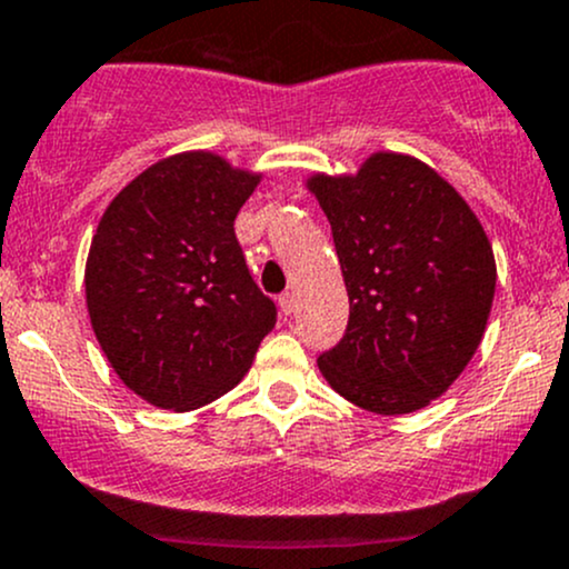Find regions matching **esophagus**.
Instances as JSON below:
<instances>
[{"instance_id": "obj_1", "label": "esophagus", "mask_w": 569, "mask_h": 569, "mask_svg": "<svg viewBox=\"0 0 569 569\" xmlns=\"http://www.w3.org/2000/svg\"><path fill=\"white\" fill-rule=\"evenodd\" d=\"M278 305H280V310H283V316H291L297 308V297L291 295V291H286V295L278 297Z\"/></svg>"}]
</instances>
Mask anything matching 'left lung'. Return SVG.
I'll list each match as a JSON object with an SVG mask.
<instances>
[{
  "label": "left lung",
  "instance_id": "8db88e82",
  "mask_svg": "<svg viewBox=\"0 0 569 569\" xmlns=\"http://www.w3.org/2000/svg\"><path fill=\"white\" fill-rule=\"evenodd\" d=\"M349 291L343 338L319 357L335 392L409 415L447 392L486 332L496 261L480 220L433 169L376 152L355 177H310Z\"/></svg>",
  "mask_w": 569,
  "mask_h": 569
}]
</instances>
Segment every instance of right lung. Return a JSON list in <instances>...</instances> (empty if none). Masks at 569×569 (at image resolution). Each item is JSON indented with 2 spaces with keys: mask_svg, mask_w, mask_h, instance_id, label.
<instances>
[{
  "mask_svg": "<svg viewBox=\"0 0 569 569\" xmlns=\"http://www.w3.org/2000/svg\"><path fill=\"white\" fill-rule=\"evenodd\" d=\"M259 174L212 152L149 166L98 223L87 308L119 379L160 409L190 411L239 385L278 308L234 234Z\"/></svg>",
  "mask_w": 569,
  "mask_h": 569,
  "instance_id": "right-lung-1",
  "label": "right lung"
}]
</instances>
